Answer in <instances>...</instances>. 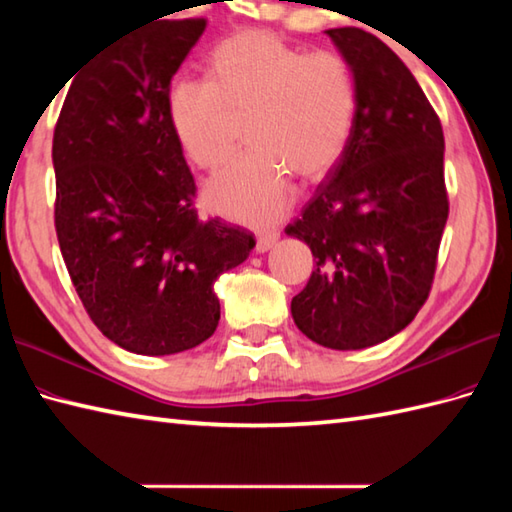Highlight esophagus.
Masks as SVG:
<instances>
[{
    "instance_id": "1",
    "label": "esophagus",
    "mask_w": 512,
    "mask_h": 512,
    "mask_svg": "<svg viewBox=\"0 0 512 512\" xmlns=\"http://www.w3.org/2000/svg\"><path fill=\"white\" fill-rule=\"evenodd\" d=\"M279 239L277 228H268V231H259L257 233V250L259 253H266L268 248H273V244Z\"/></svg>"
}]
</instances>
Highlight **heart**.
<instances>
[{"instance_id": "obj_1", "label": "heart", "mask_w": 512, "mask_h": 512, "mask_svg": "<svg viewBox=\"0 0 512 512\" xmlns=\"http://www.w3.org/2000/svg\"><path fill=\"white\" fill-rule=\"evenodd\" d=\"M358 85L350 61L306 52L268 30H242L213 48L206 79H173L167 118L193 165L213 171L235 151L233 118H248L246 156L206 187L215 211L273 222L292 200V178L330 171L350 143Z\"/></svg>"}]
</instances>
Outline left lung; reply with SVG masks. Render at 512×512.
I'll list each match as a JSON object with an SVG mask.
<instances>
[{
    "label": "left lung",
    "instance_id": "8db88e82",
    "mask_svg": "<svg viewBox=\"0 0 512 512\" xmlns=\"http://www.w3.org/2000/svg\"><path fill=\"white\" fill-rule=\"evenodd\" d=\"M325 32L356 74L358 110L343 156L286 228L317 259L290 310L314 343L363 350L429 299L449 217L444 134L394 50L361 28Z\"/></svg>",
    "mask_w": 512,
    "mask_h": 512
}]
</instances>
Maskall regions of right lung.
Instances as JSON below:
<instances>
[{"label": "right lung", "instance_id": "add662e5", "mask_svg": "<svg viewBox=\"0 0 512 512\" xmlns=\"http://www.w3.org/2000/svg\"><path fill=\"white\" fill-rule=\"evenodd\" d=\"M206 19L127 30L81 65L52 138L54 228L85 312L145 356L200 345L220 321L213 284L255 246L200 220L195 180L167 118V90Z\"/></svg>", "mask_w": 512, "mask_h": 512}]
</instances>
